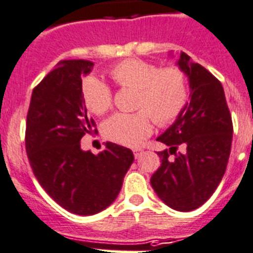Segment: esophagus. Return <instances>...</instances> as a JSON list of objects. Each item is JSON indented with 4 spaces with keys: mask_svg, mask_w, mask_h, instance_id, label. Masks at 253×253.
I'll use <instances>...</instances> for the list:
<instances>
[{
    "mask_svg": "<svg viewBox=\"0 0 253 253\" xmlns=\"http://www.w3.org/2000/svg\"><path fill=\"white\" fill-rule=\"evenodd\" d=\"M133 154H134L135 159H138V158H141V156H142V154H143V150H142V149H134V150H133Z\"/></svg>",
    "mask_w": 253,
    "mask_h": 253,
    "instance_id": "34e87169",
    "label": "esophagus"
}]
</instances>
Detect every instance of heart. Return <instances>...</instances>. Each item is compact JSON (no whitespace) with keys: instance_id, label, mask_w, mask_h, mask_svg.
<instances>
[{"instance_id":"obj_1","label":"heart","mask_w":253,"mask_h":253,"mask_svg":"<svg viewBox=\"0 0 253 253\" xmlns=\"http://www.w3.org/2000/svg\"><path fill=\"white\" fill-rule=\"evenodd\" d=\"M111 76L123 87L137 89L134 114H115L103 125L106 138L126 147L142 145L152 131V119L159 125L172 123L186 106V75L176 67L164 68L150 62L128 59L112 67ZM89 111L104 115L112 107V91L95 76L85 79L81 87Z\"/></svg>"}]
</instances>
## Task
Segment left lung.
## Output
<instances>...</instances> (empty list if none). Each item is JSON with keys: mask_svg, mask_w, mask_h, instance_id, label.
Instances as JSON below:
<instances>
[{"mask_svg": "<svg viewBox=\"0 0 253 253\" xmlns=\"http://www.w3.org/2000/svg\"><path fill=\"white\" fill-rule=\"evenodd\" d=\"M177 66L189 80L190 101L156 138L169 149L158 152L162 166L152 174L151 186L172 210L189 212L206 203L224 177L233 123L220 81L182 51Z\"/></svg>", "mask_w": 253, "mask_h": 253, "instance_id": "1", "label": "left lung"}]
</instances>
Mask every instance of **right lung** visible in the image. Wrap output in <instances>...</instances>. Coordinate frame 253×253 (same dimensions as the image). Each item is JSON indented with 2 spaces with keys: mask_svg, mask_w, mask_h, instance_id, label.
Masks as SVG:
<instances>
[{
  "mask_svg": "<svg viewBox=\"0 0 253 253\" xmlns=\"http://www.w3.org/2000/svg\"><path fill=\"white\" fill-rule=\"evenodd\" d=\"M90 60H62L32 91L27 115L26 150L33 174L49 197L71 213L90 216L118 198L133 152L112 142L94 155L81 149L93 131L83 99V77Z\"/></svg>",
  "mask_w": 253,
  "mask_h": 253,
  "instance_id": "obj_1",
  "label": "right lung"
}]
</instances>
